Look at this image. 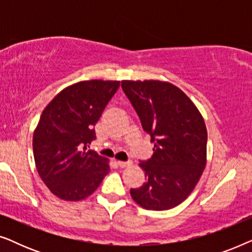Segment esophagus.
<instances>
[{
	"instance_id": "esophagus-1",
	"label": "esophagus",
	"mask_w": 252,
	"mask_h": 252,
	"mask_svg": "<svg viewBox=\"0 0 252 252\" xmlns=\"http://www.w3.org/2000/svg\"><path fill=\"white\" fill-rule=\"evenodd\" d=\"M117 164H118V166L119 167H126V166H129V165L130 164H132V161H123V160H118V161H117Z\"/></svg>"
}]
</instances>
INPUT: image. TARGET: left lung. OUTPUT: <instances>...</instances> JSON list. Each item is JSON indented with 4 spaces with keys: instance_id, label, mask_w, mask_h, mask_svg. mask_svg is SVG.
I'll use <instances>...</instances> for the list:
<instances>
[{
    "instance_id": "8db88e82",
    "label": "left lung",
    "mask_w": 252,
    "mask_h": 252,
    "mask_svg": "<svg viewBox=\"0 0 252 252\" xmlns=\"http://www.w3.org/2000/svg\"><path fill=\"white\" fill-rule=\"evenodd\" d=\"M122 88L155 143L153 157L140 160L147 182L130 189V196L147 210L174 208L194 190L204 171V119L188 96L170 82L124 80Z\"/></svg>"
}]
</instances>
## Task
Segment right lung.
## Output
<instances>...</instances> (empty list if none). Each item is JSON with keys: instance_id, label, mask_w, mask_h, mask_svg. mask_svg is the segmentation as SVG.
Listing matches in <instances>:
<instances>
[{"instance_id": "obj_1", "label": "right lung", "mask_w": 252, "mask_h": 252, "mask_svg": "<svg viewBox=\"0 0 252 252\" xmlns=\"http://www.w3.org/2000/svg\"><path fill=\"white\" fill-rule=\"evenodd\" d=\"M119 81L89 80L65 88L43 110L33 135L40 178L65 201H80L94 192L110 167L89 144L94 126L118 91Z\"/></svg>"}]
</instances>
